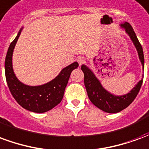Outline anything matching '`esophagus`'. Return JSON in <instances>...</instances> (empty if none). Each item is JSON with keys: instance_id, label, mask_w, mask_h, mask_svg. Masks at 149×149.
Here are the masks:
<instances>
[{"instance_id": "34e87169", "label": "esophagus", "mask_w": 149, "mask_h": 149, "mask_svg": "<svg viewBox=\"0 0 149 149\" xmlns=\"http://www.w3.org/2000/svg\"><path fill=\"white\" fill-rule=\"evenodd\" d=\"M77 62L79 63L80 65H83L84 62H85V58H84V56H79L77 58Z\"/></svg>"}]
</instances>
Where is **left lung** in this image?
Segmentation results:
<instances>
[{"mask_svg":"<svg viewBox=\"0 0 149 149\" xmlns=\"http://www.w3.org/2000/svg\"><path fill=\"white\" fill-rule=\"evenodd\" d=\"M120 26L125 29V32L128 34L132 41L134 44L135 47L137 50L139 58L144 68V59L143 49L133 31V29L128 22L121 24ZM81 70L84 72V85L90 101L95 106L99 108L104 112L109 113H116L126 109L137 96L143 83V79H141L128 93L123 96H115L109 93L102 87L99 80L95 77L93 72L86 65H81Z\"/></svg>","mask_w":149,"mask_h":149,"instance_id":"1","label":"left lung"}]
</instances>
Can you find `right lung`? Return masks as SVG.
Segmentation results:
<instances>
[{"label": "right lung", "instance_id": "right-lung-1", "mask_svg": "<svg viewBox=\"0 0 149 149\" xmlns=\"http://www.w3.org/2000/svg\"><path fill=\"white\" fill-rule=\"evenodd\" d=\"M21 30L22 29L10 44L5 57L6 81L13 97L21 107L31 112L38 113L45 112L61 103L72 71L77 68L79 64L74 62L63 68L55 79L47 84L39 86H29L21 83L16 77L12 64L13 49Z\"/></svg>", "mask_w": 149, "mask_h": 149}]
</instances>
